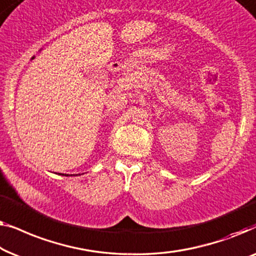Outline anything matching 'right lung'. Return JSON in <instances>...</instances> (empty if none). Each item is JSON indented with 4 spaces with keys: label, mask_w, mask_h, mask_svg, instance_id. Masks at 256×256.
I'll return each mask as SVG.
<instances>
[{
    "label": "right lung",
    "mask_w": 256,
    "mask_h": 256,
    "mask_svg": "<svg viewBox=\"0 0 256 256\" xmlns=\"http://www.w3.org/2000/svg\"><path fill=\"white\" fill-rule=\"evenodd\" d=\"M66 176H68V175H66Z\"/></svg>",
    "instance_id": "right-lung-1"
}]
</instances>
